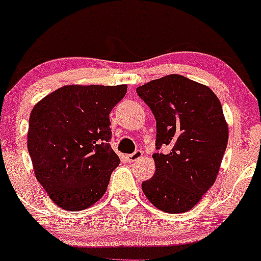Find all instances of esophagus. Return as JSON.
<instances>
[{
  "label": "esophagus",
  "mask_w": 261,
  "mask_h": 261,
  "mask_svg": "<svg viewBox=\"0 0 261 261\" xmlns=\"http://www.w3.org/2000/svg\"><path fill=\"white\" fill-rule=\"evenodd\" d=\"M143 155V152L142 151H136V152H134V153H131V154H127L126 155V160H127V162H130V163H133V162H136L137 160H140L141 157H142Z\"/></svg>",
  "instance_id": "1"
}]
</instances>
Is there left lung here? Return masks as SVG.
Here are the masks:
<instances>
[{
    "instance_id": "8db88e82",
    "label": "left lung",
    "mask_w": 261,
    "mask_h": 261,
    "mask_svg": "<svg viewBox=\"0 0 261 261\" xmlns=\"http://www.w3.org/2000/svg\"><path fill=\"white\" fill-rule=\"evenodd\" d=\"M157 121L155 172L142 182L152 205L168 214L191 210L216 180L227 142L228 124L220 99L207 86L181 74H168L137 87Z\"/></svg>"
}]
</instances>
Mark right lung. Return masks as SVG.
I'll return each instance as SVG.
<instances>
[{
  "mask_svg": "<svg viewBox=\"0 0 261 261\" xmlns=\"http://www.w3.org/2000/svg\"><path fill=\"white\" fill-rule=\"evenodd\" d=\"M126 91V85H67L33 108L28 152L35 178L59 207L81 211L106 194L120 163L108 143L109 114Z\"/></svg>",
  "mask_w": 261,
  "mask_h": 261,
  "instance_id": "obj_1",
  "label": "right lung"
}]
</instances>
